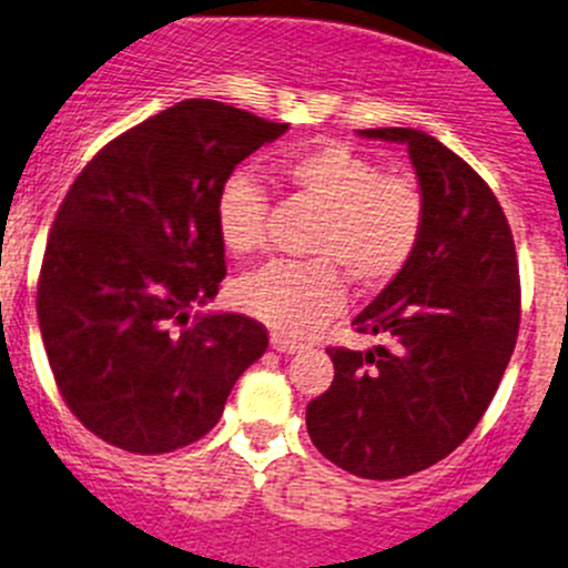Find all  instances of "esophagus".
Here are the masks:
<instances>
[{"label":"esophagus","instance_id":"34e87169","mask_svg":"<svg viewBox=\"0 0 568 568\" xmlns=\"http://www.w3.org/2000/svg\"><path fill=\"white\" fill-rule=\"evenodd\" d=\"M272 347L277 349V353H285V356H291V353H300L302 344L294 342V338H288V336H280V333H272Z\"/></svg>","mask_w":568,"mask_h":568}]
</instances>
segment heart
I'll list each match as a JSON object with an SVG mask.
<instances>
[{
    "label": "heart",
    "mask_w": 568,
    "mask_h": 568,
    "mask_svg": "<svg viewBox=\"0 0 568 568\" xmlns=\"http://www.w3.org/2000/svg\"><path fill=\"white\" fill-rule=\"evenodd\" d=\"M277 173L300 199L320 210L302 266L260 268L237 283L246 314L285 336H311L347 305L349 277L375 291L409 266L426 226V199L406 173L381 164L344 142L322 140L280 159ZM268 199L257 179L232 173L215 199V226L232 257L257 254L266 243Z\"/></svg>",
    "instance_id": "b5f03b06"
}]
</instances>
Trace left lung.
Listing matches in <instances>:
<instances>
[{"label":"left lung","instance_id":"1","mask_svg":"<svg viewBox=\"0 0 568 568\" xmlns=\"http://www.w3.org/2000/svg\"><path fill=\"white\" fill-rule=\"evenodd\" d=\"M358 134L406 145L426 226L409 266L353 320L386 344L327 349L336 375L305 423L322 457L384 481L432 468L474 432L516 347L521 285L510 224L468 162L426 131Z\"/></svg>","mask_w":568,"mask_h":568}]
</instances>
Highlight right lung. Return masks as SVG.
Returning a JSON list of instances; mask_svg holds the SVG:
<instances>
[{
  "instance_id": "1",
  "label": "right lung",
  "mask_w": 568,
  "mask_h": 568,
  "mask_svg": "<svg viewBox=\"0 0 568 568\" xmlns=\"http://www.w3.org/2000/svg\"><path fill=\"white\" fill-rule=\"evenodd\" d=\"M268 123L182 100L111 140L69 187L41 263V338L72 415L131 454L204 437L268 347L243 314H199L226 277L215 199Z\"/></svg>"
}]
</instances>
